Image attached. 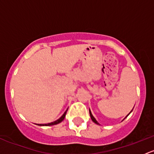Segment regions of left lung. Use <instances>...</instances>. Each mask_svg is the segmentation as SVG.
Listing matches in <instances>:
<instances>
[{
	"mask_svg": "<svg viewBox=\"0 0 154 154\" xmlns=\"http://www.w3.org/2000/svg\"><path fill=\"white\" fill-rule=\"evenodd\" d=\"M130 113H129V114H130ZM89 114H90V117H91V120H92V122H94V123H95V124H97V125H99L98 122H97V121H96V119H94V116H92V114H91V111H90V109H89ZM129 114H128V115H129ZM128 115H127V116H126V117H127V116H128Z\"/></svg>",
	"mask_w": 154,
	"mask_h": 154,
	"instance_id": "8db88e82",
	"label": "left lung"
}]
</instances>
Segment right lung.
<instances>
[{"label": "right lung", "mask_w": 154, "mask_h": 154, "mask_svg": "<svg viewBox=\"0 0 154 154\" xmlns=\"http://www.w3.org/2000/svg\"><path fill=\"white\" fill-rule=\"evenodd\" d=\"M67 111H68V109L66 110V112H64V114L63 115V116H61V117L60 118V119H58V120H57V121H55V122H51V123H48V124H45V125H38V126H52V125H57V124H60V122H63V120H64V119H65V117H66V112H67Z\"/></svg>", "instance_id": "add662e5"}]
</instances>
